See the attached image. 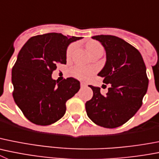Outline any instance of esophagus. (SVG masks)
Wrapping results in <instances>:
<instances>
[{"mask_svg":"<svg viewBox=\"0 0 159 159\" xmlns=\"http://www.w3.org/2000/svg\"><path fill=\"white\" fill-rule=\"evenodd\" d=\"M87 84H86L85 82H81V83H80V86H81V87H87Z\"/></svg>","mask_w":159,"mask_h":159,"instance_id":"esophagus-1","label":"esophagus"}]
</instances>
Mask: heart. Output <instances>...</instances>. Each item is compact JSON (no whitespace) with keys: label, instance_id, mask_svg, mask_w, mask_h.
I'll return each instance as SVG.
<instances>
[{"label":"heart","instance_id":"b5f03b06","mask_svg":"<svg viewBox=\"0 0 159 159\" xmlns=\"http://www.w3.org/2000/svg\"><path fill=\"white\" fill-rule=\"evenodd\" d=\"M76 45L72 44L68 47L66 51V57L67 58H70L73 54L75 51ZM102 46L97 42H89L87 44V49L90 53H94V51L97 49H102ZM95 72V69L94 68H90V67H84V66H75L72 69V73L74 76L80 79H86L87 77L91 76Z\"/></svg>","mask_w":159,"mask_h":159}]
</instances>
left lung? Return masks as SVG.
<instances>
[{
	"mask_svg": "<svg viewBox=\"0 0 159 159\" xmlns=\"http://www.w3.org/2000/svg\"><path fill=\"white\" fill-rule=\"evenodd\" d=\"M92 39L106 49V65L98 75L110 87L103 95L100 87L89 85L93 97L86 102V111L96 125L113 129L126 123L142 106L148 87L146 66L139 50L123 39L103 34Z\"/></svg>",
	"mask_w": 159,
	"mask_h": 159,
	"instance_id": "1",
	"label": "left lung"
}]
</instances>
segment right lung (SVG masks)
I'll use <instances>...</instances> for the list:
<instances>
[{"label": "right lung", "instance_id": "1", "mask_svg": "<svg viewBox=\"0 0 159 159\" xmlns=\"http://www.w3.org/2000/svg\"><path fill=\"white\" fill-rule=\"evenodd\" d=\"M82 37L48 33L31 37L20 49L11 70L14 101L32 123L49 125L65 115L66 102L80 88L77 80L52 79L57 64L66 65V50Z\"/></svg>", "mask_w": 159, "mask_h": 159}]
</instances>
